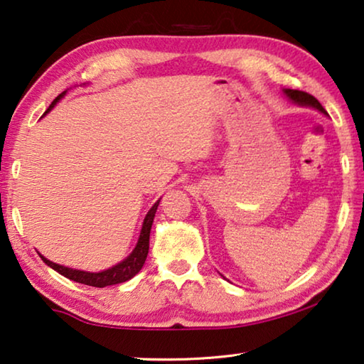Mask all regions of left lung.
Here are the masks:
<instances>
[{
    "mask_svg": "<svg viewBox=\"0 0 364 364\" xmlns=\"http://www.w3.org/2000/svg\"><path fill=\"white\" fill-rule=\"evenodd\" d=\"M284 95L291 100L292 103L299 105V107H307V108H314L317 109V112L323 113V114H328L325 112V108L320 105V102L315 97H312V95L305 93V92H300V90H291V88H284Z\"/></svg>",
    "mask_w": 364,
    "mask_h": 364,
    "instance_id": "left-lung-1",
    "label": "left lung"
}]
</instances>
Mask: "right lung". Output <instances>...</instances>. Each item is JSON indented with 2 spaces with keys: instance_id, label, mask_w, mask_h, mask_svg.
Returning <instances> with one entry per match:
<instances>
[{
  "instance_id": "1",
  "label": "right lung",
  "mask_w": 364,
  "mask_h": 364,
  "mask_svg": "<svg viewBox=\"0 0 364 364\" xmlns=\"http://www.w3.org/2000/svg\"><path fill=\"white\" fill-rule=\"evenodd\" d=\"M65 92H62L59 97H57L54 102L50 103V107L47 108L46 113H49L52 108L55 107L57 103L60 102L62 98L65 97ZM44 113V114H46ZM159 202L161 198L157 200V202L152 205L149 212H147L146 218L143 221V228H141V233H139V238H138V243H136L134 250L131 251V255L128 257H124L123 261H119L118 264H114L112 267H108V269L105 271H100V272H90V271H82V269H72V267H65L62 264H57V262H52L47 259L46 256H41V259L46 262L47 266L52 267V269L57 271L62 276L70 279V281H75V282H80V284H85V286H93V287H107V286H113V284H121V282H126L129 281V279H133L136 274L141 271V267L144 266L146 262V257H147V252H149V235H151V226H152V221H154L156 217V210L159 207Z\"/></svg>"
}]
</instances>
